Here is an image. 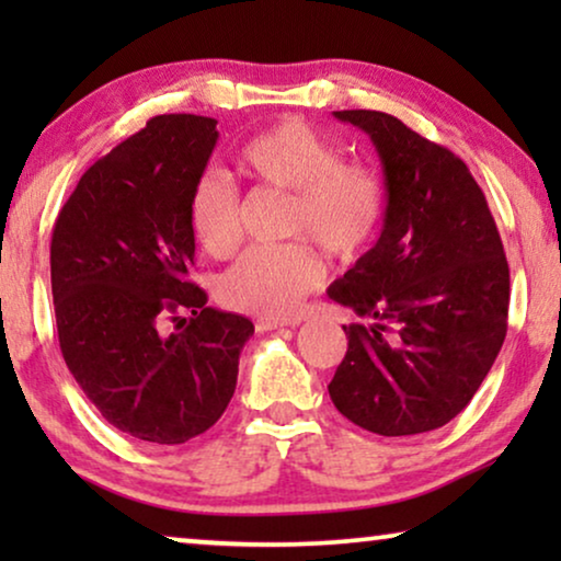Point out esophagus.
I'll use <instances>...</instances> for the list:
<instances>
[{
	"instance_id": "esophagus-1",
	"label": "esophagus",
	"mask_w": 561,
	"mask_h": 561,
	"mask_svg": "<svg viewBox=\"0 0 561 561\" xmlns=\"http://www.w3.org/2000/svg\"><path fill=\"white\" fill-rule=\"evenodd\" d=\"M298 321H283V319H255V329L257 332H273V329H283V327H296Z\"/></svg>"
}]
</instances>
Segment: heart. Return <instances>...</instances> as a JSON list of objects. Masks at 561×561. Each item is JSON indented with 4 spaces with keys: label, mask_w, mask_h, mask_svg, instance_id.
Wrapping results in <instances>:
<instances>
[{
    "label": "heart",
    "mask_w": 561,
    "mask_h": 561,
    "mask_svg": "<svg viewBox=\"0 0 561 561\" xmlns=\"http://www.w3.org/2000/svg\"><path fill=\"white\" fill-rule=\"evenodd\" d=\"M237 165L263 186L288 191L286 234L317 242L342 263L357 260L386 219V183L309 122L286 117L260 129L237 152ZM186 221L206 255L225 260L242 242L240 196L217 173L194 183ZM306 240L252 248L219 280L221 304L263 319H288L324 278L321 257Z\"/></svg>",
    "instance_id": "1"
}]
</instances>
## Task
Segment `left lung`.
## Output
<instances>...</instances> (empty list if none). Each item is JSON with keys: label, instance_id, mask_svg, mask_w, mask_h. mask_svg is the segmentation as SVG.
<instances>
[{"label": "left lung", "instance_id": "obj_1", "mask_svg": "<svg viewBox=\"0 0 561 561\" xmlns=\"http://www.w3.org/2000/svg\"><path fill=\"white\" fill-rule=\"evenodd\" d=\"M336 119L370 135L388 206L373 250L327 290L357 313L329 396L380 436L439 428L465 411L508 332L511 275L470 168L386 112Z\"/></svg>", "mask_w": 561, "mask_h": 561}]
</instances>
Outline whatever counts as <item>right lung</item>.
<instances>
[{
    "label": "right lung",
    "instance_id": "1",
    "mask_svg": "<svg viewBox=\"0 0 561 561\" xmlns=\"http://www.w3.org/2000/svg\"><path fill=\"white\" fill-rule=\"evenodd\" d=\"M217 137L211 117L148 119L81 175L53 227L60 352L99 413L140 442L183 444L217 424L255 332L188 278L186 204Z\"/></svg>",
    "mask_w": 561,
    "mask_h": 561
}]
</instances>
